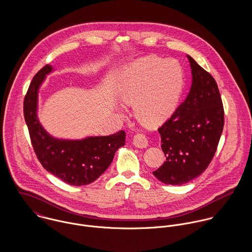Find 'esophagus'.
I'll return each mask as SVG.
<instances>
[{
  "label": "esophagus",
  "instance_id": "esophagus-1",
  "mask_svg": "<svg viewBox=\"0 0 252 252\" xmlns=\"http://www.w3.org/2000/svg\"><path fill=\"white\" fill-rule=\"evenodd\" d=\"M133 144L135 146L139 147V148H144L148 145V140L146 138V136L144 134H137L135 137H134V140H133Z\"/></svg>",
  "mask_w": 252,
  "mask_h": 252
}]
</instances>
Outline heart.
<instances>
[{"mask_svg": "<svg viewBox=\"0 0 252 252\" xmlns=\"http://www.w3.org/2000/svg\"><path fill=\"white\" fill-rule=\"evenodd\" d=\"M182 86L183 71L176 60L145 56L120 72L115 91L123 104L134 106L142 123L154 127L171 116Z\"/></svg>", "mask_w": 252, "mask_h": 252, "instance_id": "1", "label": "heart"}]
</instances>
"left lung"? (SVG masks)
<instances>
[{
	"label": "left lung",
	"mask_w": 252,
	"mask_h": 252,
	"mask_svg": "<svg viewBox=\"0 0 252 252\" xmlns=\"http://www.w3.org/2000/svg\"><path fill=\"white\" fill-rule=\"evenodd\" d=\"M192 86L185 101L158 128L164 164L153 175L165 184L181 185L196 179L216 154L224 108L216 79L191 57Z\"/></svg>",
	"instance_id": "8db88e82"
}]
</instances>
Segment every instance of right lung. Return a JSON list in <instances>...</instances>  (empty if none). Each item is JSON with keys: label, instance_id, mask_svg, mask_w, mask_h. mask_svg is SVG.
<instances>
[{"label": "right lung", "instance_id": "right-lung-1", "mask_svg": "<svg viewBox=\"0 0 252 252\" xmlns=\"http://www.w3.org/2000/svg\"><path fill=\"white\" fill-rule=\"evenodd\" d=\"M42 67L32 79L24 98V118L36 158L42 167L64 182L81 186L97 180L109 167L116 150L125 144L123 130L105 137H90L81 141H64L50 137L36 117L37 90L51 72Z\"/></svg>", "mask_w": 252, "mask_h": 252}]
</instances>
